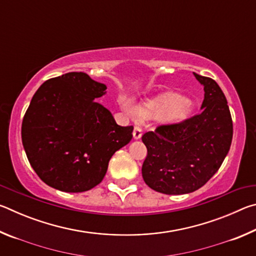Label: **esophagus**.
Instances as JSON below:
<instances>
[{
  "label": "esophagus",
  "mask_w": 256,
  "mask_h": 256,
  "mask_svg": "<svg viewBox=\"0 0 256 256\" xmlns=\"http://www.w3.org/2000/svg\"><path fill=\"white\" fill-rule=\"evenodd\" d=\"M142 136V130L138 128V126H136L133 130V138L134 140H138Z\"/></svg>",
  "instance_id": "obj_1"
}]
</instances>
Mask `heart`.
<instances>
[{"instance_id": "heart-1", "label": "heart", "mask_w": 256, "mask_h": 256, "mask_svg": "<svg viewBox=\"0 0 256 256\" xmlns=\"http://www.w3.org/2000/svg\"><path fill=\"white\" fill-rule=\"evenodd\" d=\"M120 107L131 118L141 120L159 118L166 125H176L190 118L193 110V102L188 98L176 92H164L149 99L138 108L126 98L120 100Z\"/></svg>"}]
</instances>
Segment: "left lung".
I'll use <instances>...</instances> for the list:
<instances>
[{"mask_svg": "<svg viewBox=\"0 0 256 256\" xmlns=\"http://www.w3.org/2000/svg\"><path fill=\"white\" fill-rule=\"evenodd\" d=\"M193 74L204 86L200 114L142 136L148 150L142 177L150 188L168 196L202 188L218 172L232 140V115L222 90L211 78Z\"/></svg>", "mask_w": 256, "mask_h": 256, "instance_id": "8db88e82", "label": "left lung"}]
</instances>
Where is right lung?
<instances>
[{
	"instance_id": "1",
	"label": "right lung",
	"mask_w": 256,
	"mask_h": 256,
	"mask_svg": "<svg viewBox=\"0 0 256 256\" xmlns=\"http://www.w3.org/2000/svg\"><path fill=\"white\" fill-rule=\"evenodd\" d=\"M107 86L86 73L70 72L45 81L30 102L21 126L30 164L50 188L68 193L92 190L106 175L116 151L132 138L94 102Z\"/></svg>"
}]
</instances>
